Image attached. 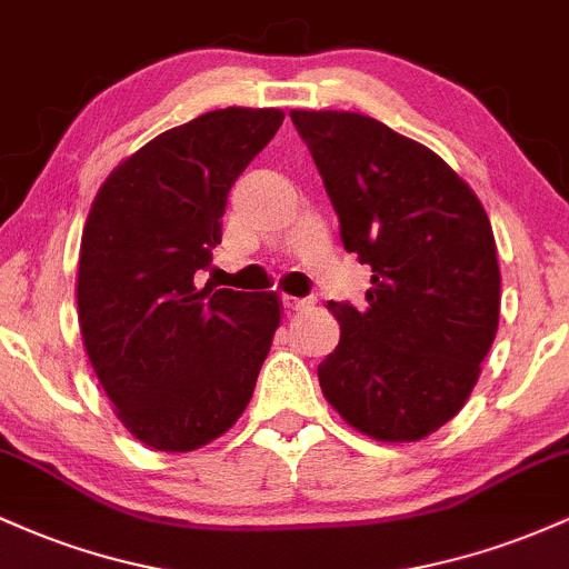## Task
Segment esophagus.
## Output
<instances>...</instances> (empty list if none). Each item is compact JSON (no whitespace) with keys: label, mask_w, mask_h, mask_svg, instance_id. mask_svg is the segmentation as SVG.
<instances>
[{"label":"esophagus","mask_w":569,"mask_h":569,"mask_svg":"<svg viewBox=\"0 0 569 569\" xmlns=\"http://www.w3.org/2000/svg\"><path fill=\"white\" fill-rule=\"evenodd\" d=\"M280 302H283L286 310H302V307H310L312 305V299H307V297H289V293H286V297L280 299Z\"/></svg>","instance_id":"34e87169"}]
</instances>
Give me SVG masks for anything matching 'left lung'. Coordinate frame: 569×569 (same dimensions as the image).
Returning a JSON list of instances; mask_svg holds the SVG:
<instances>
[{
	"instance_id": "8db88e82",
	"label": "left lung",
	"mask_w": 569,
	"mask_h": 569,
	"mask_svg": "<svg viewBox=\"0 0 569 569\" xmlns=\"http://www.w3.org/2000/svg\"><path fill=\"white\" fill-rule=\"evenodd\" d=\"M348 253L371 267L367 307L329 302L339 345L326 401L380 441H417L471 396L498 335L500 270L473 189L422 143L356 112H291Z\"/></svg>"
}]
</instances>
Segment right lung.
I'll return each mask as SVG.
<instances>
[{
  "label": "right lung",
  "instance_id": "obj_1",
  "mask_svg": "<svg viewBox=\"0 0 569 569\" xmlns=\"http://www.w3.org/2000/svg\"><path fill=\"white\" fill-rule=\"evenodd\" d=\"M280 109H217L143 143L98 189L77 310L98 382L136 439L189 452L234 426L280 323L276 293L198 289L227 194Z\"/></svg>",
  "mask_w": 569,
  "mask_h": 569
}]
</instances>
